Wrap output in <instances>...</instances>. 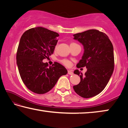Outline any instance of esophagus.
Here are the masks:
<instances>
[{
  "label": "esophagus",
  "mask_w": 128,
  "mask_h": 128,
  "mask_svg": "<svg viewBox=\"0 0 128 128\" xmlns=\"http://www.w3.org/2000/svg\"><path fill=\"white\" fill-rule=\"evenodd\" d=\"M68 73L69 75H73V72H72V70H68Z\"/></svg>",
  "instance_id": "obj_1"
}]
</instances>
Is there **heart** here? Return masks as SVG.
Returning a JSON list of instances; mask_svg holds the SVG:
<instances>
[{
    "instance_id": "obj_1",
    "label": "heart",
    "mask_w": 128,
    "mask_h": 128,
    "mask_svg": "<svg viewBox=\"0 0 128 128\" xmlns=\"http://www.w3.org/2000/svg\"><path fill=\"white\" fill-rule=\"evenodd\" d=\"M76 44V43H70V44ZM62 62L65 65V66H70V65H71V62L69 61H68V60H63L62 61Z\"/></svg>"
}]
</instances>
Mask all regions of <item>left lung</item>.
<instances>
[{
  "mask_svg": "<svg viewBox=\"0 0 128 128\" xmlns=\"http://www.w3.org/2000/svg\"><path fill=\"white\" fill-rule=\"evenodd\" d=\"M83 45L84 52L77 68L86 66L85 75L75 70L81 81L73 86L80 96L89 98L101 92L107 85L114 69V47L108 36L98 30L91 29L73 35Z\"/></svg>",
  "mask_w": 128,
  "mask_h": 128,
  "instance_id": "8db88e82",
  "label": "left lung"
}]
</instances>
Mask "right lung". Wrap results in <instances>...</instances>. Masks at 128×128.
Segmentation results:
<instances>
[{"label":"right lung","instance_id":"1","mask_svg":"<svg viewBox=\"0 0 128 128\" xmlns=\"http://www.w3.org/2000/svg\"><path fill=\"white\" fill-rule=\"evenodd\" d=\"M59 34L42 27L32 28L21 36L16 55L19 73L28 89L39 94L52 88L68 71L57 62L51 66L43 60L52 54Z\"/></svg>","mask_w":128,"mask_h":128}]
</instances>
